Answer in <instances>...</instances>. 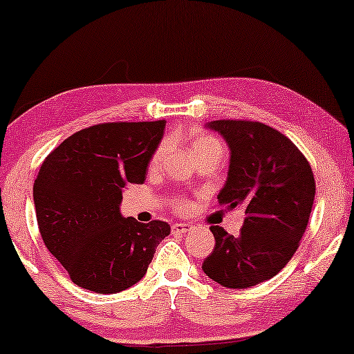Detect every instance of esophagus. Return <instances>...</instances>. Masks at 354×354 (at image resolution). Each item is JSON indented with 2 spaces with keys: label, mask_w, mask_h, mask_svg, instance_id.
<instances>
[{
  "label": "esophagus",
  "mask_w": 354,
  "mask_h": 354,
  "mask_svg": "<svg viewBox=\"0 0 354 354\" xmlns=\"http://www.w3.org/2000/svg\"><path fill=\"white\" fill-rule=\"evenodd\" d=\"M190 229H192L190 224L178 223V224H174V226H172V234H178V236H182V234L190 232Z\"/></svg>",
  "instance_id": "1"
}]
</instances>
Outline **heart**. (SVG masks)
I'll use <instances>...</instances> for the list:
<instances>
[{
	"label": "heart",
	"instance_id": "1",
	"mask_svg": "<svg viewBox=\"0 0 354 354\" xmlns=\"http://www.w3.org/2000/svg\"><path fill=\"white\" fill-rule=\"evenodd\" d=\"M192 149H194L195 156H198V154L208 153V151H213V149H221V146H219V143L216 140H214L213 136H198L194 141V145H192ZM162 153H164V146H160L159 151L154 156V162H158V160L160 159V156H162ZM177 208L178 209L183 208L182 201L177 205Z\"/></svg>",
	"mask_w": 354,
	"mask_h": 354
}]
</instances>
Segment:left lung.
<instances>
[{
  "label": "left lung",
  "mask_w": 354,
  "mask_h": 354,
  "mask_svg": "<svg viewBox=\"0 0 354 354\" xmlns=\"http://www.w3.org/2000/svg\"><path fill=\"white\" fill-rule=\"evenodd\" d=\"M229 153L227 178L218 203L245 209L239 236L211 226L214 250L203 261L208 278L224 288L245 289L273 278L299 247L315 196L307 159L291 140L260 122L214 120Z\"/></svg>",
  "instance_id": "obj_1"
}]
</instances>
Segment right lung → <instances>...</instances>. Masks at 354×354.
<instances>
[{"mask_svg": "<svg viewBox=\"0 0 354 354\" xmlns=\"http://www.w3.org/2000/svg\"><path fill=\"white\" fill-rule=\"evenodd\" d=\"M164 130V120L94 125L44 160L34 183L40 236L77 286L99 295L128 289L171 234L167 223L120 213L125 183L145 182Z\"/></svg>", "mask_w": 354, "mask_h": 354, "instance_id": "obj_1", "label": "right lung"}]
</instances>
